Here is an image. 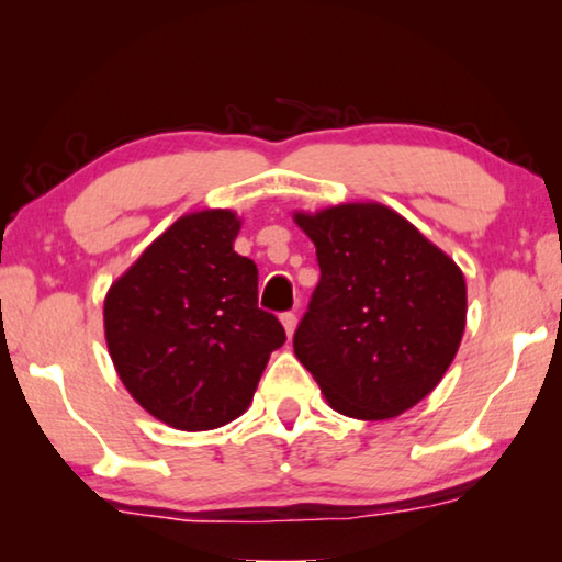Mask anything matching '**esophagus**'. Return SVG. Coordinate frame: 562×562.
I'll use <instances>...</instances> for the list:
<instances>
[{
	"label": "esophagus",
	"mask_w": 562,
	"mask_h": 562,
	"mask_svg": "<svg viewBox=\"0 0 562 562\" xmlns=\"http://www.w3.org/2000/svg\"><path fill=\"white\" fill-rule=\"evenodd\" d=\"M282 327H284V331H288V337H292L294 335V327H297V315H294V312H282Z\"/></svg>",
	"instance_id": "obj_1"
}]
</instances>
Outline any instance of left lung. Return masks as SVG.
<instances>
[{"label": "left lung", "mask_w": 562, "mask_h": 562, "mask_svg": "<svg viewBox=\"0 0 562 562\" xmlns=\"http://www.w3.org/2000/svg\"><path fill=\"white\" fill-rule=\"evenodd\" d=\"M319 282L294 355L335 412L382 422L441 382L465 327V280L449 255L379 203L294 213Z\"/></svg>", "instance_id": "1"}]
</instances>
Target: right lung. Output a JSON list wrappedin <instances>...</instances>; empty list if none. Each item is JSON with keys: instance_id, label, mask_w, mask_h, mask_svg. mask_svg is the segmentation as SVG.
<instances>
[{"instance_id": "right-lung-1", "label": "right lung", "mask_w": 562, "mask_h": 562, "mask_svg": "<svg viewBox=\"0 0 562 562\" xmlns=\"http://www.w3.org/2000/svg\"><path fill=\"white\" fill-rule=\"evenodd\" d=\"M237 231L231 211L183 215L103 302L123 386L173 429L207 431L240 416L288 339L258 307V265L233 250Z\"/></svg>"}]
</instances>
